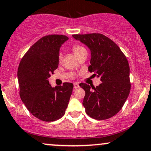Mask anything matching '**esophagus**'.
Segmentation results:
<instances>
[{"mask_svg": "<svg viewBox=\"0 0 151 151\" xmlns=\"http://www.w3.org/2000/svg\"><path fill=\"white\" fill-rule=\"evenodd\" d=\"M79 87V84H77V83H74V89H77V88Z\"/></svg>", "mask_w": 151, "mask_h": 151, "instance_id": "34e87169", "label": "esophagus"}]
</instances>
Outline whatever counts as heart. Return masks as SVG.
Returning a JSON list of instances; mask_svg holds the SVG:
<instances>
[{
    "instance_id": "heart-1",
    "label": "heart",
    "mask_w": 151,
    "mask_h": 151,
    "mask_svg": "<svg viewBox=\"0 0 151 151\" xmlns=\"http://www.w3.org/2000/svg\"><path fill=\"white\" fill-rule=\"evenodd\" d=\"M72 50L74 52V55H75L77 57H79L81 53L84 52H86L85 48L79 44L73 45L72 47ZM61 60H62V55L61 54H60V55H59V61H61Z\"/></svg>"
}]
</instances>
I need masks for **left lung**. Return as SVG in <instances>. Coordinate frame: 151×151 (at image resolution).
<instances>
[{
    "label": "left lung",
    "mask_w": 151,
    "mask_h": 151,
    "mask_svg": "<svg viewBox=\"0 0 151 151\" xmlns=\"http://www.w3.org/2000/svg\"><path fill=\"white\" fill-rule=\"evenodd\" d=\"M88 46L91 59L89 67L93 76L101 79L94 87L85 83L79 86L85 91L83 106L88 116L96 120L110 119L122 109L131 90L130 67L119 47L101 33L73 35Z\"/></svg>",
    "instance_id": "1"
}]
</instances>
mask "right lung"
<instances>
[{
  "mask_svg": "<svg viewBox=\"0 0 151 151\" xmlns=\"http://www.w3.org/2000/svg\"><path fill=\"white\" fill-rule=\"evenodd\" d=\"M69 38L62 35L41 37L27 51L18 70L20 96L34 116L47 122L62 118L73 89V84L63 83L55 88L48 78L58 67L59 50Z\"/></svg>",
  "mask_w": 151,
  "mask_h": 151,
  "instance_id": "add662e5",
  "label": "right lung"
}]
</instances>
